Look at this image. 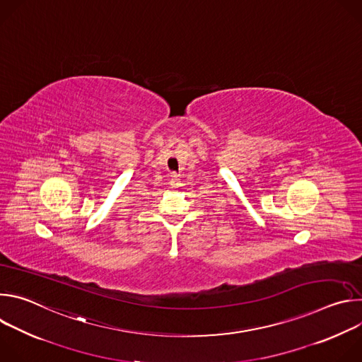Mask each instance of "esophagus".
Listing matches in <instances>:
<instances>
[{"label": "esophagus", "mask_w": 362, "mask_h": 362, "mask_svg": "<svg viewBox=\"0 0 362 362\" xmlns=\"http://www.w3.org/2000/svg\"><path fill=\"white\" fill-rule=\"evenodd\" d=\"M179 186H180V179L176 175H172V177H170V187L176 189Z\"/></svg>", "instance_id": "1"}]
</instances>
